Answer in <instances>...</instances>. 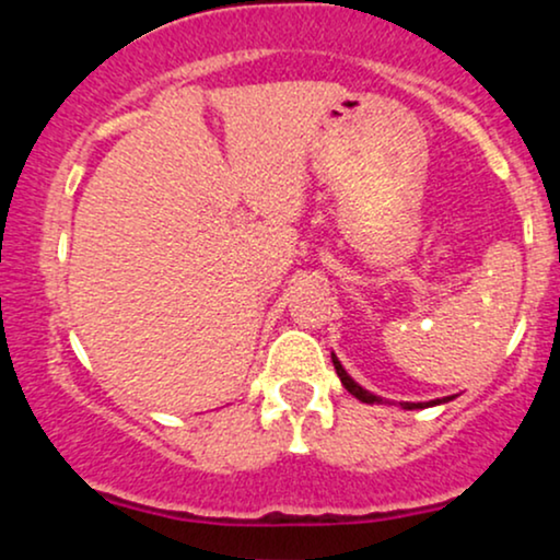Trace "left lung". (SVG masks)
<instances>
[{"label": "left lung", "instance_id": "obj_1", "mask_svg": "<svg viewBox=\"0 0 560 560\" xmlns=\"http://www.w3.org/2000/svg\"><path fill=\"white\" fill-rule=\"evenodd\" d=\"M331 363H334V369H337V376H339V382L345 384V389L350 392V395H355L358 400L361 402H369V405H374V402H382V397H376L374 392H369V389H363L361 384L355 382V378H352L350 374H347V371L342 369V363H339V358L334 355L331 352ZM447 400H453V397H442V400H429V402H400L405 410H416V408H432V405H440V402H447Z\"/></svg>", "mask_w": 560, "mask_h": 560}]
</instances>
